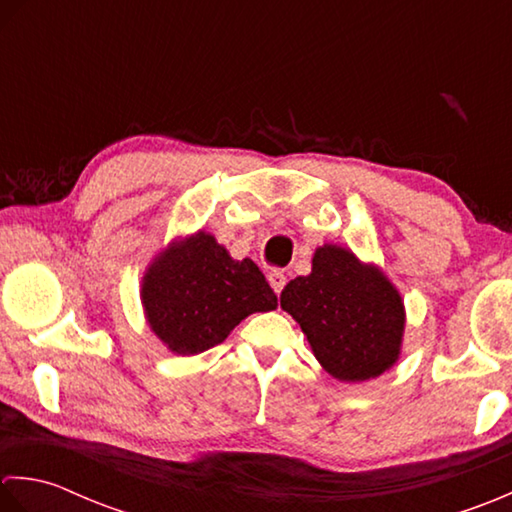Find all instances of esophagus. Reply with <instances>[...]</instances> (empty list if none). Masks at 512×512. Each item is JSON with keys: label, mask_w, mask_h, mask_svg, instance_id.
<instances>
[{"label": "esophagus", "mask_w": 512, "mask_h": 512, "mask_svg": "<svg viewBox=\"0 0 512 512\" xmlns=\"http://www.w3.org/2000/svg\"><path fill=\"white\" fill-rule=\"evenodd\" d=\"M267 280H269L271 289H274L276 294H280V291H283V287H285V283H287V276L280 269H271L267 274Z\"/></svg>", "instance_id": "obj_1"}]
</instances>
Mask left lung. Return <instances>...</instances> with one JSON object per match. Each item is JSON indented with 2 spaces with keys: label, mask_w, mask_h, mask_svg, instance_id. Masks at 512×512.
<instances>
[{
  "label": "left lung",
  "mask_w": 512,
  "mask_h": 512,
  "mask_svg": "<svg viewBox=\"0 0 512 512\" xmlns=\"http://www.w3.org/2000/svg\"><path fill=\"white\" fill-rule=\"evenodd\" d=\"M280 307L307 336L320 367L340 382L378 378L400 360L406 311L387 274L347 247L325 243L311 274L289 280Z\"/></svg>",
  "instance_id": "left-lung-1"
}]
</instances>
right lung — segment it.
Here are the masks:
<instances>
[{"label":"right lung","instance_id":"right-lung-1","mask_svg":"<svg viewBox=\"0 0 512 512\" xmlns=\"http://www.w3.org/2000/svg\"><path fill=\"white\" fill-rule=\"evenodd\" d=\"M141 302L152 333L176 356L212 349L247 316L278 307L254 260H234L203 229L152 258Z\"/></svg>","mask_w":512,"mask_h":512}]
</instances>
